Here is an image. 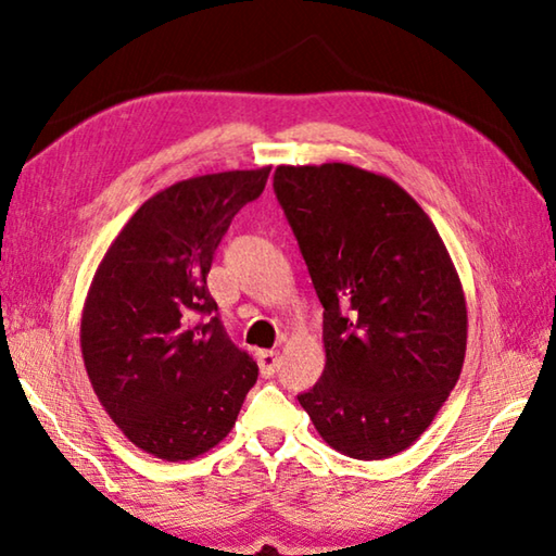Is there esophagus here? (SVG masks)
Returning a JSON list of instances; mask_svg holds the SVG:
<instances>
[{
  "instance_id": "1",
  "label": "esophagus",
  "mask_w": 556,
  "mask_h": 556,
  "mask_svg": "<svg viewBox=\"0 0 556 556\" xmlns=\"http://www.w3.org/2000/svg\"><path fill=\"white\" fill-rule=\"evenodd\" d=\"M257 363H260L262 378H271V375H275L277 368H279V353L277 351H262L257 355Z\"/></svg>"
}]
</instances>
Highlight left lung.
Returning <instances> with one entry per match:
<instances>
[{"instance_id":"8db88e82","label":"left lung","mask_w":556,"mask_h":556,"mask_svg":"<svg viewBox=\"0 0 556 556\" xmlns=\"http://www.w3.org/2000/svg\"><path fill=\"white\" fill-rule=\"evenodd\" d=\"M275 193L324 306L326 368L299 404L345 456L400 454L464 368L466 296L446 244L400 184L351 164L277 166Z\"/></svg>"}]
</instances>
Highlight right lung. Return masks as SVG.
<instances>
[{
  "label": "right lung",
  "instance_id": "right-lung-1",
  "mask_svg": "<svg viewBox=\"0 0 556 556\" xmlns=\"http://www.w3.org/2000/svg\"><path fill=\"white\" fill-rule=\"evenodd\" d=\"M269 168L193 176L159 191L92 277L80 318L90 384L122 434L156 458L191 460L218 446L257 382V363L213 314L205 277Z\"/></svg>",
  "mask_w": 556,
  "mask_h": 556
}]
</instances>
